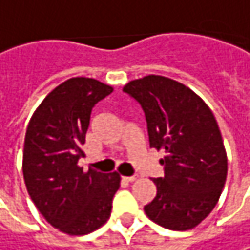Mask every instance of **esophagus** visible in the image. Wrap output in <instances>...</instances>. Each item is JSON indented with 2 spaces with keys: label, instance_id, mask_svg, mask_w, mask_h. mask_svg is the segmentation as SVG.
<instances>
[{
  "label": "esophagus",
  "instance_id": "esophagus-1",
  "mask_svg": "<svg viewBox=\"0 0 250 250\" xmlns=\"http://www.w3.org/2000/svg\"><path fill=\"white\" fill-rule=\"evenodd\" d=\"M122 179L126 181V182H134L135 179H136V176L135 175H132V176H122Z\"/></svg>",
  "mask_w": 250,
  "mask_h": 250
}]
</instances>
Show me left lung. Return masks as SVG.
I'll list each match as a JSON object with an SVG mask.
<instances>
[{
  "label": "left lung",
  "mask_w": 250,
  "mask_h": 250,
  "mask_svg": "<svg viewBox=\"0 0 250 250\" xmlns=\"http://www.w3.org/2000/svg\"><path fill=\"white\" fill-rule=\"evenodd\" d=\"M124 92L145 112L151 148L165 152V175L153 179L156 196L144 208L146 216L170 230L193 229L218 204L228 175L215 116L190 88L167 77L131 81Z\"/></svg>",
  "instance_id": "obj_1"
}]
</instances>
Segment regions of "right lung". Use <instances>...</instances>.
Returning <instances> with one entry per match:
<instances>
[{"instance_id": "add662e5", "label": "right lung", "mask_w": 250, "mask_h": 250, "mask_svg": "<svg viewBox=\"0 0 250 250\" xmlns=\"http://www.w3.org/2000/svg\"><path fill=\"white\" fill-rule=\"evenodd\" d=\"M114 91L94 78L77 77L52 89L27 126L22 173L28 193L54 228L78 236L94 232L111 216L121 176L86 172L78 165L95 104Z\"/></svg>"}]
</instances>
